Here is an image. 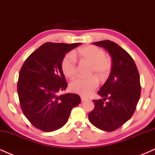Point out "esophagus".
Instances as JSON below:
<instances>
[{"label": "esophagus", "instance_id": "obj_1", "mask_svg": "<svg viewBox=\"0 0 155 155\" xmlns=\"http://www.w3.org/2000/svg\"><path fill=\"white\" fill-rule=\"evenodd\" d=\"M81 101H84L86 100H87V99L86 97H81Z\"/></svg>", "mask_w": 155, "mask_h": 155}]
</instances>
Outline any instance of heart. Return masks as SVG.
Returning a JSON list of instances; mask_svg holds the SVG:
<instances>
[{"label":"heart","mask_w":155,"mask_h":155,"mask_svg":"<svg viewBox=\"0 0 155 155\" xmlns=\"http://www.w3.org/2000/svg\"><path fill=\"white\" fill-rule=\"evenodd\" d=\"M76 56H79L84 61L91 64V75H95L99 79H103L109 75L111 69V61L106 56L103 50L94 46L82 47L76 53L68 54L61 61V69L64 75L69 79H73L76 75ZM97 80L95 77L77 78L70 84L71 91L78 94L87 97L92 93L97 87Z\"/></svg>","instance_id":"heart-1"}]
</instances>
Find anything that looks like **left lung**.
I'll use <instances>...</instances> for the list:
<instances>
[{"label":"left lung","mask_w":155,"mask_h":155,"mask_svg":"<svg viewBox=\"0 0 155 155\" xmlns=\"http://www.w3.org/2000/svg\"><path fill=\"white\" fill-rule=\"evenodd\" d=\"M93 44L107 50L111 58L109 78L98 94L103 97L94 100V109L89 113L94 126L112 132L122 126L132 117L140 98V79L133 58L116 43L109 40ZM106 99H108L104 103Z\"/></svg>","instance_id":"obj_1"}]
</instances>
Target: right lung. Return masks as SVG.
<instances>
[{
    "label": "right lung",
    "instance_id": "1",
    "mask_svg": "<svg viewBox=\"0 0 155 155\" xmlns=\"http://www.w3.org/2000/svg\"><path fill=\"white\" fill-rule=\"evenodd\" d=\"M81 44L46 43L33 52L21 67L17 86L20 105L25 117L38 130L50 132L61 128L71 109L81 103L76 94L58 95L67 87L62 59Z\"/></svg>",
    "mask_w": 155,
    "mask_h": 155
}]
</instances>
